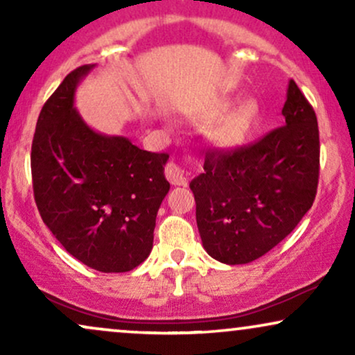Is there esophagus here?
I'll return each mask as SVG.
<instances>
[{
    "label": "esophagus",
    "instance_id": "1",
    "mask_svg": "<svg viewBox=\"0 0 355 355\" xmlns=\"http://www.w3.org/2000/svg\"><path fill=\"white\" fill-rule=\"evenodd\" d=\"M165 175L172 185H185L187 183L185 170H183V166L178 162H170L165 168Z\"/></svg>",
    "mask_w": 355,
    "mask_h": 355
}]
</instances>
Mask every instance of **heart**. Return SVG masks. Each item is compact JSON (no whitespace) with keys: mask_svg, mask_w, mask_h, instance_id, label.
I'll return each instance as SVG.
<instances>
[{"mask_svg":"<svg viewBox=\"0 0 355 355\" xmlns=\"http://www.w3.org/2000/svg\"><path fill=\"white\" fill-rule=\"evenodd\" d=\"M229 107V101H220V103L211 110V113H221L217 120L214 121L210 130V135L215 144L225 148H234V146L242 145L243 141L254 132L257 121L260 116V105L254 98L240 100L234 107Z\"/></svg>","mask_w":355,"mask_h":355,"instance_id":"obj_1","label":"heart"}]
</instances>
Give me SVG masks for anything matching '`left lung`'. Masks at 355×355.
Masks as SVG:
<instances>
[{"label":"left lung","instance_id":"1","mask_svg":"<svg viewBox=\"0 0 355 355\" xmlns=\"http://www.w3.org/2000/svg\"><path fill=\"white\" fill-rule=\"evenodd\" d=\"M282 115L285 125L254 145L207 153L205 172L190 182L203 248L227 266L248 263L272 250L315 198L319 126L294 80Z\"/></svg>","mask_w":355,"mask_h":355}]
</instances>
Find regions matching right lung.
I'll return each mask as SVG.
<instances>
[{
    "label": "right lung",
    "mask_w": 355,
    "mask_h": 355,
    "mask_svg": "<svg viewBox=\"0 0 355 355\" xmlns=\"http://www.w3.org/2000/svg\"><path fill=\"white\" fill-rule=\"evenodd\" d=\"M95 68L73 70L43 105L31 145L35 202L68 254L100 272H128L150 255L157 211L168 193L166 153L105 135L75 108Z\"/></svg>",
    "instance_id": "1"
}]
</instances>
